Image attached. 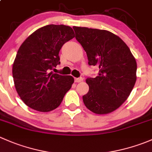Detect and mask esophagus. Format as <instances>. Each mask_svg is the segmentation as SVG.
I'll list each match as a JSON object with an SVG mask.
<instances>
[{"label": "esophagus", "instance_id": "34e87169", "mask_svg": "<svg viewBox=\"0 0 152 152\" xmlns=\"http://www.w3.org/2000/svg\"><path fill=\"white\" fill-rule=\"evenodd\" d=\"M83 80V78L82 77H79V78H75L74 81L75 82H80Z\"/></svg>", "mask_w": 152, "mask_h": 152}]
</instances>
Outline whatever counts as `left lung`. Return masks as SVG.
<instances>
[{
	"label": "left lung",
	"mask_w": 152,
	"mask_h": 152,
	"mask_svg": "<svg viewBox=\"0 0 152 152\" xmlns=\"http://www.w3.org/2000/svg\"><path fill=\"white\" fill-rule=\"evenodd\" d=\"M76 39L87 53L88 65L99 67L96 78L86 80L89 91L82 96L87 109L107 114L118 108L136 82L137 63L130 49L119 37L106 30L73 27Z\"/></svg>",
	"instance_id": "left-lung-1"
}]
</instances>
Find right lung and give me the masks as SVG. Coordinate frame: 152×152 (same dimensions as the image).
Here are the masks:
<instances>
[{
  "label": "right lung",
  "mask_w": 152,
  "mask_h": 152,
  "mask_svg": "<svg viewBox=\"0 0 152 152\" xmlns=\"http://www.w3.org/2000/svg\"><path fill=\"white\" fill-rule=\"evenodd\" d=\"M74 37L70 26L51 24L35 31L20 47L12 75L18 95L31 109L50 112L57 108L71 87L72 76L50 70L60 64L62 45Z\"/></svg>",
  "instance_id": "add662e5"
}]
</instances>
